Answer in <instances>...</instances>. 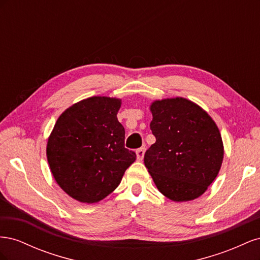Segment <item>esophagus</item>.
<instances>
[{"mask_svg": "<svg viewBox=\"0 0 260 260\" xmlns=\"http://www.w3.org/2000/svg\"><path fill=\"white\" fill-rule=\"evenodd\" d=\"M137 158L138 160H142L143 157H144V153H145V148L144 147H141L137 149Z\"/></svg>", "mask_w": 260, "mask_h": 260, "instance_id": "34e87169", "label": "esophagus"}]
</instances>
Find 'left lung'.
Returning <instances> with one entry per match:
<instances>
[{
    "instance_id": "1",
    "label": "left lung",
    "mask_w": 260,
    "mask_h": 260,
    "mask_svg": "<svg viewBox=\"0 0 260 260\" xmlns=\"http://www.w3.org/2000/svg\"><path fill=\"white\" fill-rule=\"evenodd\" d=\"M151 112L156 142L145 152V167L169 200L198 199L216 179L222 164L218 127L199 105L182 98L155 101Z\"/></svg>"
}]
</instances>
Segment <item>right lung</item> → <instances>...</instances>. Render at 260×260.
Segmentation results:
<instances>
[{
	"label": "right lung",
	"mask_w": 260,
	"mask_h": 260,
	"mask_svg": "<svg viewBox=\"0 0 260 260\" xmlns=\"http://www.w3.org/2000/svg\"><path fill=\"white\" fill-rule=\"evenodd\" d=\"M121 101L93 96L67 108L48 141L46 156L58 185L73 199L96 203L119 185L137 155L124 147L117 119Z\"/></svg>",
	"instance_id": "obj_1"
}]
</instances>
